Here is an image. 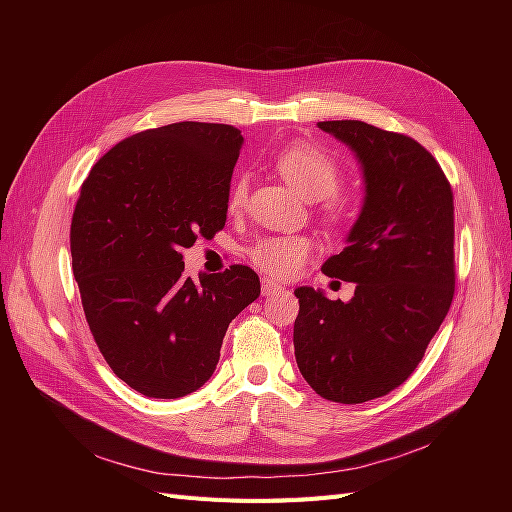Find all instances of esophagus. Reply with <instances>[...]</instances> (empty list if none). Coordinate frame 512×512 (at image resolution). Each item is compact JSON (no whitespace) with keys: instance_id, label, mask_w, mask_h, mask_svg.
I'll list each match as a JSON object with an SVG mask.
<instances>
[{"instance_id":"obj_1","label":"esophagus","mask_w":512,"mask_h":512,"mask_svg":"<svg viewBox=\"0 0 512 512\" xmlns=\"http://www.w3.org/2000/svg\"><path fill=\"white\" fill-rule=\"evenodd\" d=\"M277 292H282V284L265 277V280H262V294H265V297H273V294H277Z\"/></svg>"}]
</instances>
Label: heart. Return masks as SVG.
<instances>
[{
  "instance_id": "1",
  "label": "heart",
  "mask_w": 512,
  "mask_h": 512,
  "mask_svg": "<svg viewBox=\"0 0 512 512\" xmlns=\"http://www.w3.org/2000/svg\"><path fill=\"white\" fill-rule=\"evenodd\" d=\"M280 175L309 200H324L322 213L329 224H344L350 218V207L335 192L342 185V168L316 145L292 143L273 156ZM247 198V177L235 179L228 194V207L239 209ZM314 252V241L305 235H275L262 237L250 247V260L254 265L273 277H292L305 265L309 254Z\"/></svg>"
}]
</instances>
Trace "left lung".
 Instances as JSON below:
<instances>
[{
    "label": "left lung",
    "instance_id": "1",
    "mask_svg": "<svg viewBox=\"0 0 512 512\" xmlns=\"http://www.w3.org/2000/svg\"><path fill=\"white\" fill-rule=\"evenodd\" d=\"M318 128L363 166L359 220L344 252L322 265L356 290L348 303L307 286L294 290V356L320 397L363 404L410 378L453 303V190L436 158L406 134L356 119Z\"/></svg>",
    "mask_w": 512,
    "mask_h": 512
}]
</instances>
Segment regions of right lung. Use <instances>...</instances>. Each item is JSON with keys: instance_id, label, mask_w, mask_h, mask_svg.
<instances>
[{"instance_id": "1", "label": "right lung", "mask_w": 512, "mask_h": 512, "mask_svg": "<svg viewBox=\"0 0 512 512\" xmlns=\"http://www.w3.org/2000/svg\"><path fill=\"white\" fill-rule=\"evenodd\" d=\"M241 145L226 123H170L123 138L81 185L70 252L83 312L113 374L145 397L198 391L260 294L245 265L183 275V247L226 224Z\"/></svg>"}]
</instances>
